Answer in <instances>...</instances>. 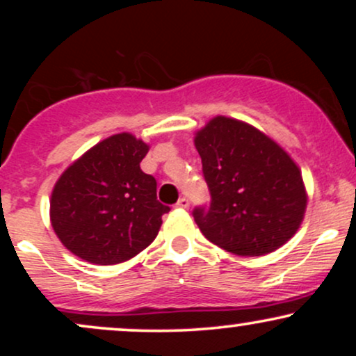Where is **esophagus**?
<instances>
[{
	"mask_svg": "<svg viewBox=\"0 0 356 356\" xmlns=\"http://www.w3.org/2000/svg\"><path fill=\"white\" fill-rule=\"evenodd\" d=\"M175 207H179V209H187V207H189V199L181 197L177 201V204H175Z\"/></svg>",
	"mask_w": 356,
	"mask_h": 356,
	"instance_id": "esophagus-1",
	"label": "esophagus"
}]
</instances>
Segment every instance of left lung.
<instances>
[{
	"label": "left lung",
	"instance_id": "left-lung-1",
	"mask_svg": "<svg viewBox=\"0 0 356 356\" xmlns=\"http://www.w3.org/2000/svg\"><path fill=\"white\" fill-rule=\"evenodd\" d=\"M209 207L194 220L211 243L236 256L276 251L295 236L308 195L300 167L256 127L218 115L194 137Z\"/></svg>",
	"mask_w": 356,
	"mask_h": 356
}]
</instances>
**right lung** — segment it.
Wrapping results in <instances>:
<instances>
[{
  "label": "right lung",
  "mask_w": 356,
  "mask_h": 356,
  "mask_svg": "<svg viewBox=\"0 0 356 356\" xmlns=\"http://www.w3.org/2000/svg\"><path fill=\"white\" fill-rule=\"evenodd\" d=\"M149 145L129 132L87 150L60 175L50 199V220L68 251L92 264H118L155 239L162 216L157 182L142 172Z\"/></svg>",
  "instance_id": "right-lung-1"
}]
</instances>
